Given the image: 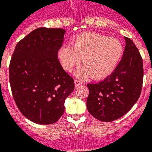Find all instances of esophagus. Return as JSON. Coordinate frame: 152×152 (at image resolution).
<instances>
[{"instance_id": "esophagus-1", "label": "esophagus", "mask_w": 152, "mask_h": 152, "mask_svg": "<svg viewBox=\"0 0 152 152\" xmlns=\"http://www.w3.org/2000/svg\"><path fill=\"white\" fill-rule=\"evenodd\" d=\"M74 83H75V86L76 87H78L79 86L82 85V83H83L81 80H75Z\"/></svg>"}]
</instances>
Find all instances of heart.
<instances>
[{
    "label": "heart",
    "mask_w": 152,
    "mask_h": 152,
    "mask_svg": "<svg viewBox=\"0 0 152 152\" xmlns=\"http://www.w3.org/2000/svg\"><path fill=\"white\" fill-rule=\"evenodd\" d=\"M122 52L123 47L118 39L86 32L76 37L72 46L63 45L58 50V58L63 68L68 72L83 60L84 65L76 69V76H91L95 80H99L113 72Z\"/></svg>",
    "instance_id": "obj_1"
}]
</instances>
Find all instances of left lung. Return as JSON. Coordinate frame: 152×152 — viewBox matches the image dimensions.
Wrapping results in <instances>:
<instances>
[{
	"label": "left lung",
	"mask_w": 152,
	"mask_h": 152,
	"mask_svg": "<svg viewBox=\"0 0 152 152\" xmlns=\"http://www.w3.org/2000/svg\"><path fill=\"white\" fill-rule=\"evenodd\" d=\"M122 60L103 81L87 84V109L96 119L109 122L121 118L139 98L143 83V61L131 39L125 37Z\"/></svg>",
	"instance_id": "left-lung-1"
}]
</instances>
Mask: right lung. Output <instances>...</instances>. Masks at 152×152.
<instances>
[{
	"instance_id": "right-lung-1",
	"label": "right lung",
	"mask_w": 152,
	"mask_h": 152,
	"mask_svg": "<svg viewBox=\"0 0 152 152\" xmlns=\"http://www.w3.org/2000/svg\"><path fill=\"white\" fill-rule=\"evenodd\" d=\"M65 30L40 27L17 44L9 66L13 97L21 113L33 122L49 125L64 113V102L74 80L58 60Z\"/></svg>"
}]
</instances>
